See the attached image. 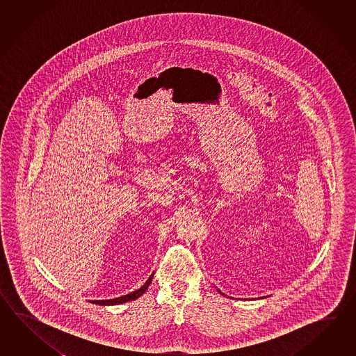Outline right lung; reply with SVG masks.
<instances>
[{
	"label": "right lung",
	"instance_id": "right-lung-1",
	"mask_svg": "<svg viewBox=\"0 0 356 356\" xmlns=\"http://www.w3.org/2000/svg\"><path fill=\"white\" fill-rule=\"evenodd\" d=\"M152 276H154V273H152V276L149 277V280L145 282V285H143V286L138 289V290H136V291L129 293L127 296H120V298H115V299H109V300H91V302H92V304H99V305H115V304H121V302H131V300H135V299H137L138 296H143L145 291L147 290L149 285H150V282L152 281Z\"/></svg>",
	"mask_w": 356,
	"mask_h": 356
}]
</instances>
